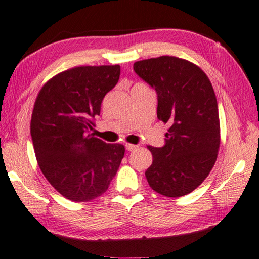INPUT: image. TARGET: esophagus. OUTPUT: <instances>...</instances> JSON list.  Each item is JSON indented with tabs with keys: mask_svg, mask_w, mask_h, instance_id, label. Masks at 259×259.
<instances>
[{
	"mask_svg": "<svg viewBox=\"0 0 259 259\" xmlns=\"http://www.w3.org/2000/svg\"><path fill=\"white\" fill-rule=\"evenodd\" d=\"M125 147H126V150H128V151H132V150L137 149V148H138V146H135V145H131V143H126Z\"/></svg>",
	"mask_w": 259,
	"mask_h": 259,
	"instance_id": "obj_1",
	"label": "esophagus"
}]
</instances>
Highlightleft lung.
Masks as SVG:
<instances>
[{
    "mask_svg": "<svg viewBox=\"0 0 259 259\" xmlns=\"http://www.w3.org/2000/svg\"><path fill=\"white\" fill-rule=\"evenodd\" d=\"M134 72L157 94V118L169 125L165 145L148 146L150 187L166 197L196 189L215 163L220 143L218 103L209 78L197 65L173 56L135 62Z\"/></svg>",
    "mask_w": 259,
    "mask_h": 259,
    "instance_id": "1",
    "label": "left lung"
}]
</instances>
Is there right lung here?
Instances as JSON below:
<instances>
[{
	"instance_id": "add662e5",
	"label": "right lung",
	"mask_w": 259,
	"mask_h": 259,
	"mask_svg": "<svg viewBox=\"0 0 259 259\" xmlns=\"http://www.w3.org/2000/svg\"><path fill=\"white\" fill-rule=\"evenodd\" d=\"M119 65L79 66L55 75L34 104L31 137L42 173L59 194L90 202L108 190L125 148L91 133L105 94L116 86Z\"/></svg>"
}]
</instances>
